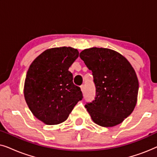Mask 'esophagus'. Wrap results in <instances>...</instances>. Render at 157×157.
<instances>
[{"mask_svg":"<svg viewBox=\"0 0 157 157\" xmlns=\"http://www.w3.org/2000/svg\"><path fill=\"white\" fill-rule=\"evenodd\" d=\"M85 89H86L85 85H81V91L83 92V93L85 91Z\"/></svg>","mask_w":157,"mask_h":157,"instance_id":"obj_1","label":"esophagus"}]
</instances>
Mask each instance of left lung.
I'll use <instances>...</instances> for the list:
<instances>
[{
    "mask_svg": "<svg viewBox=\"0 0 157 157\" xmlns=\"http://www.w3.org/2000/svg\"><path fill=\"white\" fill-rule=\"evenodd\" d=\"M79 56L92 71L95 99L85 107L94 123L104 127L121 124L134 111L139 81L128 60L109 48L85 49Z\"/></svg>",
    "mask_w": 157,
    "mask_h": 157,
    "instance_id": "left-lung-1",
    "label": "left lung"
}]
</instances>
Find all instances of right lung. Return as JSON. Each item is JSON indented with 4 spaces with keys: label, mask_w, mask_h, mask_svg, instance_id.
<instances>
[{
    "label": "right lung",
    "mask_w": 157,
    "mask_h": 157,
    "mask_svg": "<svg viewBox=\"0 0 157 157\" xmlns=\"http://www.w3.org/2000/svg\"><path fill=\"white\" fill-rule=\"evenodd\" d=\"M71 47L47 49L30 66L24 84V96L33 114L48 125L65 121L83 98L80 87L73 83L68 68L78 57Z\"/></svg>",
    "instance_id": "1"
}]
</instances>
